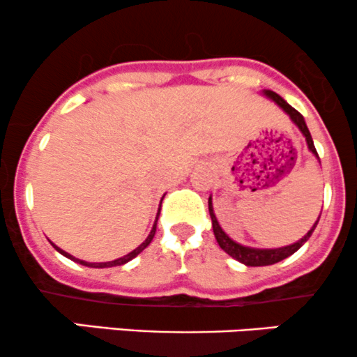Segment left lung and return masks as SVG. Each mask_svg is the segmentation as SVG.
Here are the masks:
<instances>
[{
  "mask_svg": "<svg viewBox=\"0 0 357 357\" xmlns=\"http://www.w3.org/2000/svg\"><path fill=\"white\" fill-rule=\"evenodd\" d=\"M263 94L266 96V98H270L271 101H275L278 104L280 107H282L285 113L290 116L291 121L295 123V125L298 126V130L302 131V135L305 136V142H307V146L308 150L312 151V153L315 155V157L319 158L317 155V150H315L314 146V139H312L310 136V131H308V128L305 125V119H303V116L298 113L295 107H291L290 104H288L285 99L282 98V96H278L276 92L273 91H263ZM209 214H211V219H212V229H214V236H215V241H218L219 246L222 248L224 251H226L227 255L232 256L234 259H238L239 263H243V265L246 266H268V265H275V263L282 261V259L288 258V256H291L295 253V251H298L300 248L303 246V243L307 241L308 238L312 236V232H314L315 226H317L320 215L317 218V221H315L314 226H312V229L307 232L305 236H303L302 239L294 244H288V246H283V248H273V250H259V248H250V246H243V244L232 241L229 236L226 234V232L222 231V227L219 226L218 222V218H215L214 214V209H212V197H209Z\"/></svg>",
  "mask_w": 357,
  "mask_h": 357,
  "instance_id": "left-lung-1",
  "label": "left lung"
}]
</instances>
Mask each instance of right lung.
Segmentation results:
<instances>
[{
  "label": "right lung",
  "mask_w": 357,
  "mask_h": 357,
  "mask_svg": "<svg viewBox=\"0 0 357 357\" xmlns=\"http://www.w3.org/2000/svg\"><path fill=\"white\" fill-rule=\"evenodd\" d=\"M158 215H160V209H158L157 219H155V224H153V227H151L150 234H148V238L145 239V241H143L142 244H139V246H138V248H136V250H133V251H131V253H128V255H125V256H123V258L113 259V261H106V263H87V261H84V259L74 258V256H72V255H69V253H66V251H63V250H60V248H57V246H55V244H54V243H52V246H54V248H55V250H57L60 255H63V256H66V258H69V259H72V261L79 263V265H84V266H89V268H111V266H121V265H125V263H128V261H131V259H133V258H135V256H138L139 253H142V251H143V250H145V248L148 246V244H150V243H151V239H153V236H155V231H157V221H158Z\"/></svg>",
  "instance_id": "right-lung-1"
}]
</instances>
